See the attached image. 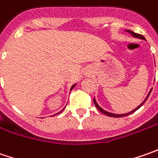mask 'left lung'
<instances>
[{
	"label": "left lung",
	"mask_w": 158,
	"mask_h": 158,
	"mask_svg": "<svg viewBox=\"0 0 158 158\" xmlns=\"http://www.w3.org/2000/svg\"><path fill=\"white\" fill-rule=\"evenodd\" d=\"M127 32H129L130 34H132L135 38H138V39H142V40H145L144 39V37H143V35H141V34H138V33H135V32H134V31H129V30H127ZM151 90H152V89H150V91L149 92V94H148V96L146 97V98L144 99V101H143V103L140 105L139 106H137L136 108L135 109V110H133V111H131V112H129L128 113H124V114H115V113H112V112H106V111H105V110H103L102 108H101L100 106H98V103H97V101L95 100V98L93 99V102H94V104H95V106H96V107L102 113H104V114H106V115H107V116H109V117H114V118H119V117H124V116H127V115H129V114H131V113H133V112H135L136 110H138L141 106H143V104L146 102V100L148 99V98L149 97V95H150V93H151Z\"/></svg>",
	"instance_id": "left-lung-1"
}]
</instances>
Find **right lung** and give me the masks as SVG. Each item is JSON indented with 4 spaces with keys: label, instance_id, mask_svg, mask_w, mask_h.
I'll list each match as a JSON object with an SVG mask.
<instances>
[{
    "label": "right lung",
    "instance_id": "right-lung-1",
    "mask_svg": "<svg viewBox=\"0 0 158 158\" xmlns=\"http://www.w3.org/2000/svg\"><path fill=\"white\" fill-rule=\"evenodd\" d=\"M75 86H76V84H74V85H73V86L71 87V89H70V90H71L72 89H74V87H75ZM61 112H62V111H61ZM60 112H59V113H60ZM57 114H58V113H57Z\"/></svg>",
    "mask_w": 158,
    "mask_h": 158
}]
</instances>
